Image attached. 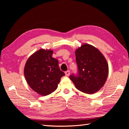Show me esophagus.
Here are the masks:
<instances>
[{
  "label": "esophagus",
  "mask_w": 129,
  "mask_h": 129,
  "mask_svg": "<svg viewBox=\"0 0 129 129\" xmlns=\"http://www.w3.org/2000/svg\"><path fill=\"white\" fill-rule=\"evenodd\" d=\"M65 74L66 76H69L70 75V71H67L65 72Z\"/></svg>",
  "instance_id": "34e87169"
}]
</instances>
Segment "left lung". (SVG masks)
<instances>
[{
	"label": "left lung",
	"mask_w": 129,
	"mask_h": 129,
	"mask_svg": "<svg viewBox=\"0 0 129 129\" xmlns=\"http://www.w3.org/2000/svg\"><path fill=\"white\" fill-rule=\"evenodd\" d=\"M77 73L69 78L82 92L93 93L102 88L108 75V64L104 56L94 47L84 44L76 49Z\"/></svg>",
	"instance_id": "left-lung-1"
}]
</instances>
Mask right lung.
I'll return each instance as SVG.
<instances>
[{
  "label": "right lung",
  "mask_w": 129,
  "mask_h": 129,
  "mask_svg": "<svg viewBox=\"0 0 129 129\" xmlns=\"http://www.w3.org/2000/svg\"><path fill=\"white\" fill-rule=\"evenodd\" d=\"M52 50L40 49L27 61L24 75L29 87L42 96L53 92L61 78L65 75L58 67V61L52 57Z\"/></svg>",
  "instance_id": "add662e5"
}]
</instances>
